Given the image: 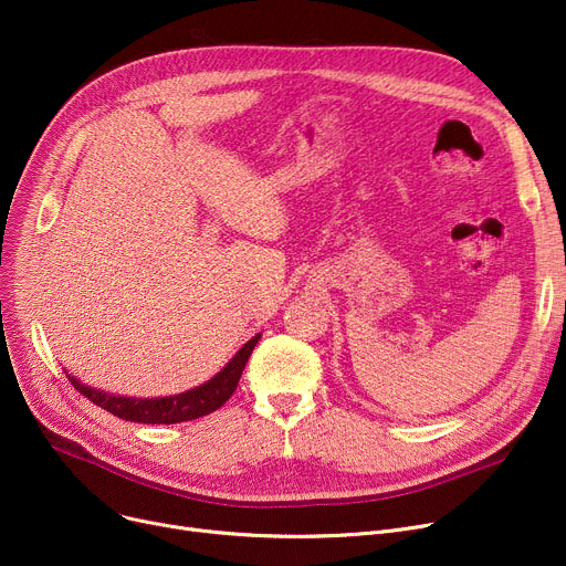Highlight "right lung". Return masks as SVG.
<instances>
[{
	"mask_svg": "<svg viewBox=\"0 0 566 566\" xmlns=\"http://www.w3.org/2000/svg\"><path fill=\"white\" fill-rule=\"evenodd\" d=\"M259 337L261 335H254L211 380H206L203 385H199V388H192L181 395L158 397V399H133V397H118V395H107V392L88 388V385H82L71 374H69V380L73 382V388L80 395H84L88 401H94L96 406L105 408L107 412L116 415V418H122L126 422H142V424L188 422L218 410L235 392L238 380H241V374L248 365V358L252 355Z\"/></svg>",
	"mask_w": 566,
	"mask_h": 566,
	"instance_id": "obj_1",
	"label": "right lung"
}]
</instances>
